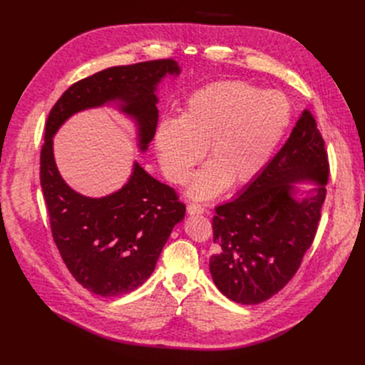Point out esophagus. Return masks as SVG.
Here are the masks:
<instances>
[{"instance_id":"esophagus-1","label":"esophagus","mask_w":365,"mask_h":365,"mask_svg":"<svg viewBox=\"0 0 365 365\" xmlns=\"http://www.w3.org/2000/svg\"><path fill=\"white\" fill-rule=\"evenodd\" d=\"M204 212H205L204 205H201V204H198V202H190V204L187 205V213H189V215H202Z\"/></svg>"}]
</instances>
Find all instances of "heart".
Returning <instances> with one entry per match:
<instances>
[{
  "mask_svg": "<svg viewBox=\"0 0 365 365\" xmlns=\"http://www.w3.org/2000/svg\"><path fill=\"white\" fill-rule=\"evenodd\" d=\"M293 118L290 99L242 80L207 84L186 99L178 121H164L155 136L164 175L183 185L202 160L190 195L210 198L229 185L242 186L262 175Z\"/></svg>",
  "mask_w": 365,
  "mask_h": 365,
  "instance_id": "heart-1",
  "label": "heart"
}]
</instances>
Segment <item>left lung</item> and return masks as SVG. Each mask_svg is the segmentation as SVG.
I'll return each mask as SVG.
<instances>
[{"mask_svg": "<svg viewBox=\"0 0 365 365\" xmlns=\"http://www.w3.org/2000/svg\"><path fill=\"white\" fill-rule=\"evenodd\" d=\"M329 173L324 139L304 110L262 175L238 198L216 207L210 272L226 297L257 304L292 281L317 235ZM300 178L318 180L320 186L296 202L292 183Z\"/></svg>", "mask_w": 365, "mask_h": 365, "instance_id": "left-lung-1", "label": "left lung"}]
</instances>
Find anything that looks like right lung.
Masks as SVG:
<instances>
[{
	"instance_id": "right-lung-1",
	"label": "right lung",
	"mask_w": 365,
	"mask_h": 365,
	"mask_svg": "<svg viewBox=\"0 0 365 365\" xmlns=\"http://www.w3.org/2000/svg\"><path fill=\"white\" fill-rule=\"evenodd\" d=\"M179 73L178 63L158 59L113 66L72 84L51 108L40 155V180L54 244L72 277L103 297L127 294L155 269L171 229L186 205L168 185L136 163L128 183L109 197L86 198L61 178L53 157V134L72 113L121 99L139 123L140 149L155 136L157 83Z\"/></svg>"
}]
</instances>
